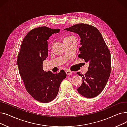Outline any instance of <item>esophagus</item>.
<instances>
[{
	"label": "esophagus",
	"instance_id": "obj_1",
	"mask_svg": "<svg viewBox=\"0 0 127 127\" xmlns=\"http://www.w3.org/2000/svg\"><path fill=\"white\" fill-rule=\"evenodd\" d=\"M65 72H66V75H67V76H69V75H71V74H72V73L71 71L68 70H66V71H65Z\"/></svg>",
	"mask_w": 127,
	"mask_h": 127
}]
</instances>
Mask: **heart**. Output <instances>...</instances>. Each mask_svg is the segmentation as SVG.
Instances as JSON below:
<instances>
[{
  "mask_svg": "<svg viewBox=\"0 0 127 127\" xmlns=\"http://www.w3.org/2000/svg\"><path fill=\"white\" fill-rule=\"evenodd\" d=\"M73 37V36H68V37H66V38H64V40H65V39H68V38H70V37Z\"/></svg>",
  "mask_w": 127,
  "mask_h": 127,
  "instance_id": "1",
  "label": "heart"
}]
</instances>
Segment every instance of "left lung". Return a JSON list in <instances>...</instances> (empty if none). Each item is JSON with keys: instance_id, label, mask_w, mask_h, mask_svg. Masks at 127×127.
<instances>
[{"instance_id": "left-lung-1", "label": "left lung", "mask_w": 127, "mask_h": 127, "mask_svg": "<svg viewBox=\"0 0 127 127\" xmlns=\"http://www.w3.org/2000/svg\"><path fill=\"white\" fill-rule=\"evenodd\" d=\"M64 30L74 32L81 38L78 57L89 63L88 71L85 75L80 72L83 83L78 92L83 96L92 98L100 93L107 83L111 71L110 51L99 31L94 26L81 23Z\"/></svg>"}]
</instances>
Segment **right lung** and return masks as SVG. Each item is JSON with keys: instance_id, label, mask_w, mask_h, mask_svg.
I'll return each instance as SVG.
<instances>
[{"instance_id": "add662e5", "label": "right lung", "mask_w": 127, "mask_h": 127, "mask_svg": "<svg viewBox=\"0 0 127 127\" xmlns=\"http://www.w3.org/2000/svg\"><path fill=\"white\" fill-rule=\"evenodd\" d=\"M60 30L46 26L32 29L24 38L17 56L19 72L27 91L42 103L49 102L56 97L60 84L66 77L63 70L55 74L44 71L43 67L48 55L47 40Z\"/></svg>"}]
</instances>
